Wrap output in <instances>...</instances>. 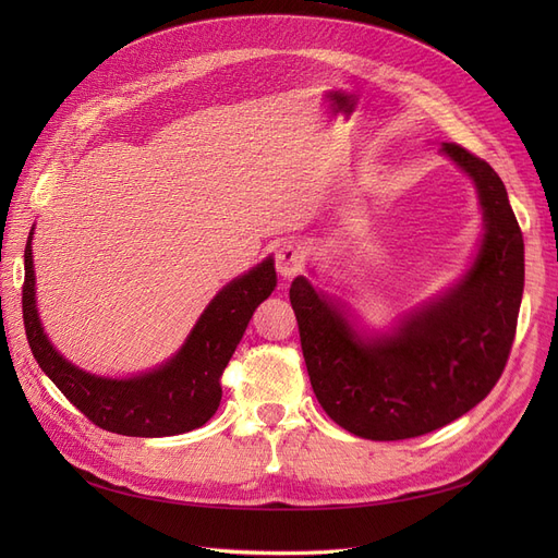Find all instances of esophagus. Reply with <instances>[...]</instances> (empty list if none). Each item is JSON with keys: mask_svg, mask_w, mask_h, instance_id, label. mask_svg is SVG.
<instances>
[{"mask_svg": "<svg viewBox=\"0 0 558 558\" xmlns=\"http://www.w3.org/2000/svg\"><path fill=\"white\" fill-rule=\"evenodd\" d=\"M275 265L283 279H293L305 269V258H302V251L293 242H281L275 253Z\"/></svg>", "mask_w": 558, "mask_h": 558, "instance_id": "esophagus-1", "label": "esophagus"}]
</instances>
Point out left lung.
<instances>
[{
	"mask_svg": "<svg viewBox=\"0 0 558 558\" xmlns=\"http://www.w3.org/2000/svg\"><path fill=\"white\" fill-rule=\"evenodd\" d=\"M447 156L477 191L484 234L465 275L404 312L384 332L356 324L347 302L291 283L302 356L316 400L365 440H408L451 424L500 379L514 342L523 293V240L494 167L459 144Z\"/></svg>",
	"mask_w": 558,
	"mask_h": 558,
	"instance_id": "obj_1",
	"label": "left lung"
}]
</instances>
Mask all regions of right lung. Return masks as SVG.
Masks as SVG:
<instances>
[{"label":"right lung","instance_id":"1","mask_svg":"<svg viewBox=\"0 0 558 558\" xmlns=\"http://www.w3.org/2000/svg\"><path fill=\"white\" fill-rule=\"evenodd\" d=\"M32 234L35 228L29 230L25 246V332L39 367L64 398L95 426L118 435L165 437L205 426L221 404V375L253 312L275 291V260L265 258L226 283L172 359L132 377H102L66 361L44 332L37 310Z\"/></svg>","mask_w":558,"mask_h":558}]
</instances>
